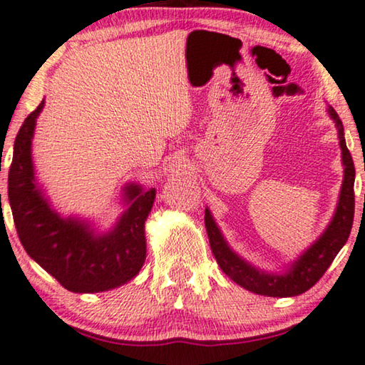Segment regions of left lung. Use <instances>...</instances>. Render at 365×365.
I'll list each match as a JSON object with an SVG mask.
<instances>
[{
  "label": "left lung",
  "mask_w": 365,
  "mask_h": 365,
  "mask_svg": "<svg viewBox=\"0 0 365 365\" xmlns=\"http://www.w3.org/2000/svg\"><path fill=\"white\" fill-rule=\"evenodd\" d=\"M327 112H329V117L336 123L342 151V165H344V179H342L339 202H337L336 212L332 215V220L327 225V229L323 232V235L308 250L301 253L287 272L278 274L258 270L257 267L250 265L244 258L237 255L225 242L214 217L210 215V210L205 209V230H207L210 248H212L215 260H217L219 267L227 277L234 279L237 284H240L248 292L273 298L298 297V294L308 292L311 287H314L316 282H319V278L326 273L332 260L349 239L354 220V179H356V170H354L351 153L346 146L344 126H342L339 115L332 107H327Z\"/></svg>",
  "instance_id": "left-lung-1"
}]
</instances>
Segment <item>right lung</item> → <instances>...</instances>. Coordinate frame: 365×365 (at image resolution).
Instances as JSON below:
<instances>
[{
    "instance_id": "add662e5",
    "label": "right lung",
    "mask_w": 365,
    "mask_h": 365,
    "mask_svg": "<svg viewBox=\"0 0 365 365\" xmlns=\"http://www.w3.org/2000/svg\"><path fill=\"white\" fill-rule=\"evenodd\" d=\"M44 100L28 115L14 140L8 174V199L19 240L28 255L68 292L100 293L135 278L146 258L145 220L155 202V187L126 184V210L110 232L62 217L36 182L33 136Z\"/></svg>"
}]
</instances>
